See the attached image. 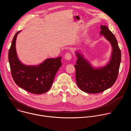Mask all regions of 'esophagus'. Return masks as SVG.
<instances>
[{
    "instance_id": "34e87169",
    "label": "esophagus",
    "mask_w": 131,
    "mask_h": 131,
    "mask_svg": "<svg viewBox=\"0 0 131 131\" xmlns=\"http://www.w3.org/2000/svg\"><path fill=\"white\" fill-rule=\"evenodd\" d=\"M65 58L67 60H70L72 58V55L70 53H67L65 55Z\"/></svg>"
}]
</instances>
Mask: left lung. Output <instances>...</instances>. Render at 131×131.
Returning a JSON list of instances; mask_svg holds the SVG:
<instances>
[{"mask_svg": "<svg viewBox=\"0 0 131 131\" xmlns=\"http://www.w3.org/2000/svg\"><path fill=\"white\" fill-rule=\"evenodd\" d=\"M101 35L104 36L113 48L108 64L99 68H93L81 54L76 52L77 60L74 65L77 85L82 91L92 94L102 92L114 85L118 76L121 59V51L115 35L105 25H101Z\"/></svg>", "mask_w": 131, "mask_h": 131, "instance_id": "obj_1", "label": "left lung"}]
</instances>
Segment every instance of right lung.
<instances>
[{
    "label": "right lung",
    "mask_w": 131,
    "mask_h": 131,
    "mask_svg": "<svg viewBox=\"0 0 131 131\" xmlns=\"http://www.w3.org/2000/svg\"><path fill=\"white\" fill-rule=\"evenodd\" d=\"M14 35L8 53L12 77L15 83L25 91L35 94H41L51 88L58 70L62 66L61 57L48 59L37 66H26L18 60L16 52V37Z\"/></svg>",
    "instance_id": "1"
}]
</instances>
